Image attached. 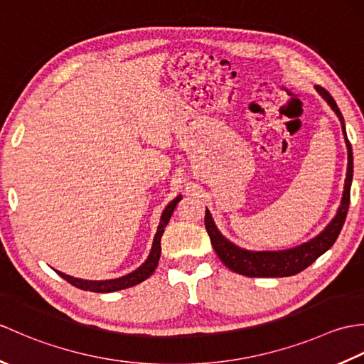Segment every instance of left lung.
<instances>
[{
    "mask_svg": "<svg viewBox=\"0 0 364 364\" xmlns=\"http://www.w3.org/2000/svg\"><path fill=\"white\" fill-rule=\"evenodd\" d=\"M314 89L318 90V94L326 100L328 106L333 109V112L338 115V119L341 122V127H343V134H344V141L347 146V156H349L347 159H349V162H347V175H346L341 205H339V210L333 218V220H331L318 236L310 239V241L305 244L294 247V249L277 250V252L245 250V249H241V247L235 245L233 242H230L228 239L218 230V227H215V223L211 218V213L206 210L205 227H206L208 235H210L214 250L218 253V257L220 258L223 264L236 274H241L245 277L296 275L310 264H313V262L318 259L322 253H326L330 247L335 244L339 233H341V228L344 225L346 215H347V211H349V203H350V184H352V176H353L352 146L346 134L344 117L341 111H339L333 97H331L328 92L321 86H314Z\"/></svg>",
    "mask_w": 364,
    "mask_h": 364,
    "instance_id": "left-lung-1",
    "label": "left lung"
}]
</instances>
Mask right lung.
Masks as SVG:
<instances>
[{
    "mask_svg": "<svg viewBox=\"0 0 364 364\" xmlns=\"http://www.w3.org/2000/svg\"><path fill=\"white\" fill-rule=\"evenodd\" d=\"M180 200H181V196H178L176 198H173L172 202H170L166 206V210L162 211L159 227H158L156 235H154L149 258H146V261L144 262L141 267H137L131 274L123 275L120 278H114V280L94 282V280H81V278L65 275L63 272H59V270H56V272L60 277H63L64 280H67L70 284L76 286V288H80L82 291H90V292H114V291L127 289V288H131V286H136L139 283H142L144 280H146V278H149L154 272V269H156V266H158L159 257H161V236H162V233H164V228L168 223L170 218H172L175 206H176L178 202H180Z\"/></svg>",
    "mask_w": 364,
    "mask_h": 364,
    "instance_id": "1",
    "label": "right lung"
}]
</instances>
